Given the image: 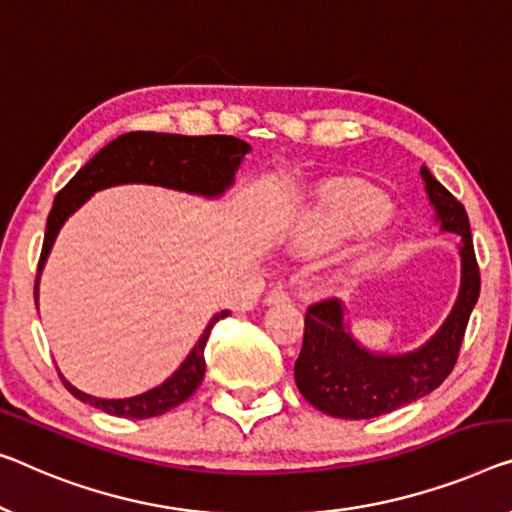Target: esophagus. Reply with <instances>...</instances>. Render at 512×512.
<instances>
[{"label": "esophagus", "instance_id": "esophagus-1", "mask_svg": "<svg viewBox=\"0 0 512 512\" xmlns=\"http://www.w3.org/2000/svg\"><path fill=\"white\" fill-rule=\"evenodd\" d=\"M266 305H280V303H289V296L285 292H280V289H273V292L266 294L264 299Z\"/></svg>", "mask_w": 512, "mask_h": 512}]
</instances>
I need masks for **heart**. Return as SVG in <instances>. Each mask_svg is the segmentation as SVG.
I'll return each mask as SVG.
<instances>
[{
  "label": "heart",
  "instance_id": "obj_1",
  "mask_svg": "<svg viewBox=\"0 0 512 512\" xmlns=\"http://www.w3.org/2000/svg\"><path fill=\"white\" fill-rule=\"evenodd\" d=\"M386 207L368 188L342 183L326 188L315 207L303 211L289 230V243L299 255L326 253L356 234L381 223ZM354 278V269L333 271L324 278V287L331 292L347 287Z\"/></svg>",
  "mask_w": 512,
  "mask_h": 512
}]
</instances>
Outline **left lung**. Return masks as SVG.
Here are the masks:
<instances>
[{"instance_id": "obj_1", "label": "left lung", "mask_w": 512, "mask_h": 512, "mask_svg": "<svg viewBox=\"0 0 512 512\" xmlns=\"http://www.w3.org/2000/svg\"><path fill=\"white\" fill-rule=\"evenodd\" d=\"M421 179L439 232L460 236V287L451 312L421 347L402 354L375 352L352 333L338 299L310 305L294 381L312 407L335 418H377L425 398L451 375L469 315L480 294V276L467 211L423 165Z\"/></svg>"}]
</instances>
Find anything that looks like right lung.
Masks as SVG:
<instances>
[{"label":"right lung","instance_id":"obj_1","mask_svg":"<svg viewBox=\"0 0 512 512\" xmlns=\"http://www.w3.org/2000/svg\"><path fill=\"white\" fill-rule=\"evenodd\" d=\"M253 147L248 142L232 135H172V133H126L98 151V154L82 165L78 174L59 190L52 204V211L45 225V239L41 259H38V276L34 285V299L38 308V282L48 262L50 250L55 246L57 234L68 218L85 204L98 190L124 186V183H149L179 190V193L197 195L204 200H218L234 186L236 170L243 158ZM230 315V310H220L209 319L204 331L190 349L188 356L177 370L167 377L163 384L151 388L147 393L133 395V398L105 400L82 393L71 381L61 375L64 386L80 402L105 411L119 418H154L165 414L188 400L202 384L207 361H204V347H207L211 326Z\"/></svg>","mask_w":512,"mask_h":512}]
</instances>
